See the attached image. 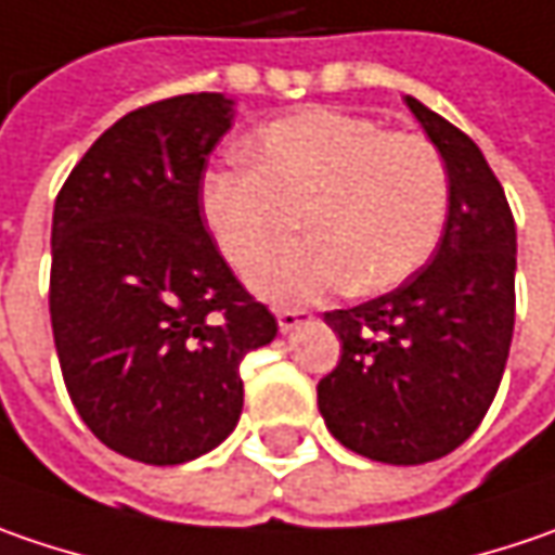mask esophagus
Listing matches in <instances>:
<instances>
[{
    "label": "esophagus",
    "mask_w": 555,
    "mask_h": 555,
    "mask_svg": "<svg viewBox=\"0 0 555 555\" xmlns=\"http://www.w3.org/2000/svg\"><path fill=\"white\" fill-rule=\"evenodd\" d=\"M312 319H315V315H312L309 309H278V327H281V334H291V331L309 324Z\"/></svg>",
    "instance_id": "34e87169"
}]
</instances>
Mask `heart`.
Segmentation results:
<instances>
[{
  "instance_id": "1",
  "label": "heart",
  "mask_w": 555,
  "mask_h": 555,
  "mask_svg": "<svg viewBox=\"0 0 555 555\" xmlns=\"http://www.w3.org/2000/svg\"><path fill=\"white\" fill-rule=\"evenodd\" d=\"M253 165L211 168L199 208L221 256L253 274L301 230L313 240L253 278L264 299L380 293L412 278L450 215V171L422 133L344 108H302L249 140Z\"/></svg>"
}]
</instances>
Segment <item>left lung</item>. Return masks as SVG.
Wrapping results in <instances>:
<instances>
[{"label": "left lung", "instance_id": "left-lung-1", "mask_svg": "<svg viewBox=\"0 0 555 555\" xmlns=\"http://www.w3.org/2000/svg\"><path fill=\"white\" fill-rule=\"evenodd\" d=\"M450 171V215L425 268L397 291L324 312L340 337L337 369L319 380L327 430L359 456L422 465L453 453L481 425L515 327V221L487 158L418 99Z\"/></svg>", "mask_w": 555, "mask_h": 555}]
</instances>
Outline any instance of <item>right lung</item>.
<instances>
[{"mask_svg": "<svg viewBox=\"0 0 555 555\" xmlns=\"http://www.w3.org/2000/svg\"><path fill=\"white\" fill-rule=\"evenodd\" d=\"M231 118L221 93L127 112L52 211L49 315L68 397L108 450L146 465L215 450L243 412L240 362L278 334L199 215Z\"/></svg>", "mask_w": 555, "mask_h": 555, "instance_id": "obj_1", "label": "right lung"}]
</instances>
